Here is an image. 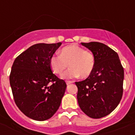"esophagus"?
Here are the masks:
<instances>
[{
    "label": "esophagus",
    "instance_id": "esophagus-1",
    "mask_svg": "<svg viewBox=\"0 0 135 135\" xmlns=\"http://www.w3.org/2000/svg\"><path fill=\"white\" fill-rule=\"evenodd\" d=\"M66 85H70V84H71V83H73V81H71V80H67V81H66Z\"/></svg>",
    "mask_w": 135,
    "mask_h": 135
}]
</instances>
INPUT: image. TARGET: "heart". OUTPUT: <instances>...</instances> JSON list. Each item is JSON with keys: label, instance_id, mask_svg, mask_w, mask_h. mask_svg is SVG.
<instances>
[{"label": "heart", "instance_id": "b5f03b06", "mask_svg": "<svg viewBox=\"0 0 135 135\" xmlns=\"http://www.w3.org/2000/svg\"><path fill=\"white\" fill-rule=\"evenodd\" d=\"M96 59L92 52L76 45L64 47L59 55H53L50 59V65L55 74L61 75L68 67L67 71L62 76L65 79L85 78L91 75L95 66Z\"/></svg>", "mask_w": 135, "mask_h": 135}]
</instances>
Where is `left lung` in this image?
Returning <instances> with one entry per match:
<instances>
[{
  "instance_id": "left-lung-1",
  "label": "left lung",
  "mask_w": 135,
  "mask_h": 135,
  "mask_svg": "<svg viewBox=\"0 0 135 135\" xmlns=\"http://www.w3.org/2000/svg\"><path fill=\"white\" fill-rule=\"evenodd\" d=\"M81 44L94 54L96 64L90 76L76 82L78 105L88 116L100 118L111 113L121 100L123 67L117 53L105 44L99 42Z\"/></svg>"
}]
</instances>
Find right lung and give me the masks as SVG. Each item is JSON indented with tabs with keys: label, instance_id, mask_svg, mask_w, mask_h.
<instances>
[{
	"label": "right lung",
	"instance_id": "1",
	"mask_svg": "<svg viewBox=\"0 0 135 135\" xmlns=\"http://www.w3.org/2000/svg\"><path fill=\"white\" fill-rule=\"evenodd\" d=\"M61 43H38L14 61L9 83L14 100L27 117L38 121L50 118L59 109L66 84L53 74L50 59ZM49 83L52 85L48 86Z\"/></svg>",
	"mask_w": 135,
	"mask_h": 135
}]
</instances>
